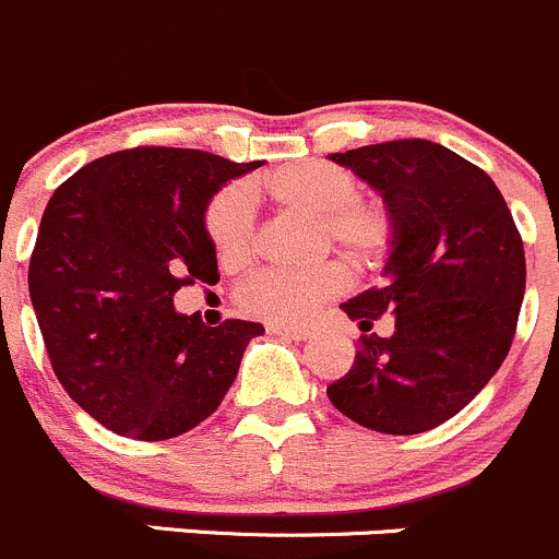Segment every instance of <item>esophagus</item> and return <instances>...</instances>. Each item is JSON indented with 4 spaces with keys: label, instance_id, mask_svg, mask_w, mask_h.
Wrapping results in <instances>:
<instances>
[{
    "label": "esophagus",
    "instance_id": "obj_1",
    "mask_svg": "<svg viewBox=\"0 0 559 559\" xmlns=\"http://www.w3.org/2000/svg\"><path fill=\"white\" fill-rule=\"evenodd\" d=\"M271 334H276V337H288V340H296V343H301V340L310 337V332L307 329H294V326H283V323H271L269 326Z\"/></svg>",
    "mask_w": 559,
    "mask_h": 559
}]
</instances>
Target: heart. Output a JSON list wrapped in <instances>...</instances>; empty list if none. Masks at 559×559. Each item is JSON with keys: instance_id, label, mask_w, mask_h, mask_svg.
Returning <instances> with one entry per match:
<instances>
[{"instance_id": "heart-1", "label": "heart", "mask_w": 559, "mask_h": 559, "mask_svg": "<svg viewBox=\"0 0 559 559\" xmlns=\"http://www.w3.org/2000/svg\"><path fill=\"white\" fill-rule=\"evenodd\" d=\"M254 191L290 211L318 216L321 243H332L354 265H373L395 241L392 214L379 203L359 200V180L348 169L329 162H294L260 175ZM205 227L222 260H241L252 247L254 211L249 191L233 183L211 200ZM348 276L343 265L321 263L312 269H263L243 280L236 299L243 312L271 323L307 321L318 305L337 296Z\"/></svg>"}]
</instances>
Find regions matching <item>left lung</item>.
Instances as JSON below:
<instances>
[{"mask_svg":"<svg viewBox=\"0 0 559 559\" xmlns=\"http://www.w3.org/2000/svg\"><path fill=\"white\" fill-rule=\"evenodd\" d=\"M376 189L395 222L384 283L343 305L370 332L354 365L326 386L337 412L379 433L412 436L448 423L491 381L513 343L527 265L497 183L428 140L332 153Z\"/></svg>","mask_w":559,"mask_h":559,"instance_id":"1","label":"left lung"}]
</instances>
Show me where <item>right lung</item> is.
I'll return each mask as SVG.
<instances>
[{
  "mask_svg": "<svg viewBox=\"0 0 559 559\" xmlns=\"http://www.w3.org/2000/svg\"><path fill=\"white\" fill-rule=\"evenodd\" d=\"M189 147L100 156L51 194L29 260V299L68 395L109 430L162 442L197 428L236 381L263 326L175 312L194 280L214 285L205 211L258 169Z\"/></svg>",
  "mask_w": 559,
  "mask_h": 559,
  "instance_id": "1",
  "label": "right lung"
}]
</instances>
